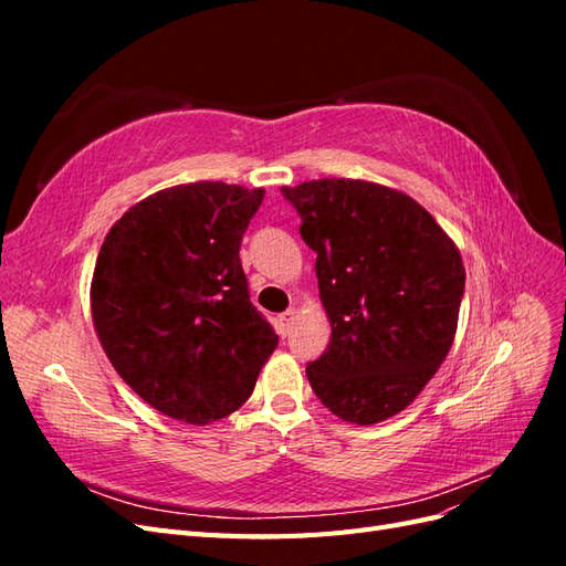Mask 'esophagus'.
Segmentation results:
<instances>
[{"label":"esophagus","instance_id":"34e87169","mask_svg":"<svg viewBox=\"0 0 566 566\" xmlns=\"http://www.w3.org/2000/svg\"><path fill=\"white\" fill-rule=\"evenodd\" d=\"M295 318H297V312H295V310H287L285 314H281V316L276 318V325H279V333H281V335H287V333H290V328H293V323H295Z\"/></svg>","mask_w":566,"mask_h":566}]
</instances>
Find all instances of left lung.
<instances>
[{
    "mask_svg": "<svg viewBox=\"0 0 566 566\" xmlns=\"http://www.w3.org/2000/svg\"><path fill=\"white\" fill-rule=\"evenodd\" d=\"M316 252L331 342L306 378L352 424L401 413L447 358L465 266L437 219L410 196L361 179L283 186Z\"/></svg>",
    "mask_w": 566,
    "mask_h": 566,
    "instance_id": "obj_1",
    "label": "left lung"
}]
</instances>
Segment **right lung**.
<instances>
[{
  "mask_svg": "<svg viewBox=\"0 0 566 566\" xmlns=\"http://www.w3.org/2000/svg\"><path fill=\"white\" fill-rule=\"evenodd\" d=\"M262 200L264 188L179 184L136 202L101 245L94 331L119 378L169 418L231 416L279 345L238 256Z\"/></svg>",
  "mask_w": 566,
  "mask_h": 566,
  "instance_id": "obj_1",
  "label": "right lung"
}]
</instances>
